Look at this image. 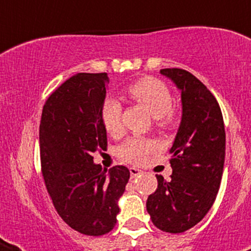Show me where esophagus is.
<instances>
[{
    "label": "esophagus",
    "mask_w": 251,
    "mask_h": 251,
    "mask_svg": "<svg viewBox=\"0 0 251 251\" xmlns=\"http://www.w3.org/2000/svg\"><path fill=\"white\" fill-rule=\"evenodd\" d=\"M130 176H131V178H135L137 176H139L142 173L141 169H137L135 167H130Z\"/></svg>",
    "instance_id": "34e87169"
}]
</instances>
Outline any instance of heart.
<instances>
[{
    "label": "heart",
    "instance_id": "b5f03b06",
    "mask_svg": "<svg viewBox=\"0 0 251 251\" xmlns=\"http://www.w3.org/2000/svg\"><path fill=\"white\" fill-rule=\"evenodd\" d=\"M133 99L149 109L160 127H171L175 124V112L172 110L173 96L163 80L146 76L127 87ZM122 106L116 99H106L101 106V122L104 129L112 137L122 133ZM156 150V145L145 138H130L118 149V156L131 164H142Z\"/></svg>",
    "mask_w": 251,
    "mask_h": 251
}]
</instances>
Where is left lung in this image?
Instances as JSON below:
<instances>
[{
    "mask_svg": "<svg viewBox=\"0 0 251 251\" xmlns=\"http://www.w3.org/2000/svg\"><path fill=\"white\" fill-rule=\"evenodd\" d=\"M181 91L182 117L171 149L172 176H156L157 189L146 207L153 226L182 233L198 224L214 204L226 157V129L218 100L191 73L161 69Z\"/></svg>",
    "mask_w": 251,
    "mask_h": 251,
    "instance_id": "left-lung-1",
    "label": "left lung"
}]
</instances>
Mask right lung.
Returning <instances> with one entry per match:
<instances>
[{
    "label": "right lung",
    "mask_w": 251,
    "mask_h": 251,
    "mask_svg": "<svg viewBox=\"0 0 251 251\" xmlns=\"http://www.w3.org/2000/svg\"><path fill=\"white\" fill-rule=\"evenodd\" d=\"M108 82L106 73H78L52 92L41 113L39 135L45 186L61 219L86 236L113 229L118 199L130 178L124 165L106 172L92 156L106 149L101 106Z\"/></svg>",
    "instance_id": "obj_1"
}]
</instances>
